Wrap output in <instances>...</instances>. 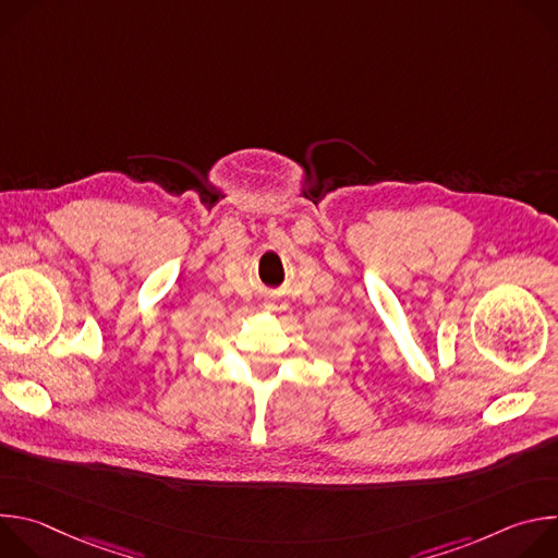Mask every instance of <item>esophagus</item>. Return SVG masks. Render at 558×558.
I'll return each mask as SVG.
<instances>
[{"instance_id":"esophagus-1","label":"esophagus","mask_w":558,"mask_h":558,"mask_svg":"<svg viewBox=\"0 0 558 558\" xmlns=\"http://www.w3.org/2000/svg\"><path fill=\"white\" fill-rule=\"evenodd\" d=\"M265 308H267V311H282V308H284V302H282L280 298L271 295V298L265 302Z\"/></svg>"}]
</instances>
